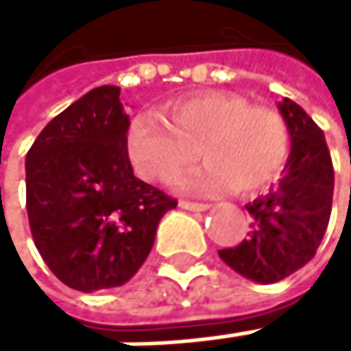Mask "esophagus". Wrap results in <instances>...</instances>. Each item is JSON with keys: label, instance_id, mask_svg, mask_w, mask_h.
<instances>
[{"label": "esophagus", "instance_id": "obj_1", "mask_svg": "<svg viewBox=\"0 0 351 351\" xmlns=\"http://www.w3.org/2000/svg\"><path fill=\"white\" fill-rule=\"evenodd\" d=\"M179 206L185 208V210H193V213H204V210L210 208L208 204H204V202H189V199H181Z\"/></svg>", "mask_w": 351, "mask_h": 351}]
</instances>
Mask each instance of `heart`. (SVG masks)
<instances>
[{
  "label": "heart",
  "mask_w": 351,
  "mask_h": 351,
  "mask_svg": "<svg viewBox=\"0 0 351 351\" xmlns=\"http://www.w3.org/2000/svg\"><path fill=\"white\" fill-rule=\"evenodd\" d=\"M166 119L138 115L126 128V156L143 179L166 183L202 154L208 162L174 181L187 193L238 189L254 193L276 183L291 158L287 119L234 92H197L166 105Z\"/></svg>",
  "instance_id": "heart-1"
}]
</instances>
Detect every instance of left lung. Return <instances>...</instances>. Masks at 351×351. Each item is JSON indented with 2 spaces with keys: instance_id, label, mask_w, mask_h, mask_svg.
<instances>
[{
  "instance_id": "obj_1",
  "label": "left lung",
  "mask_w": 351,
  "mask_h": 351,
  "mask_svg": "<svg viewBox=\"0 0 351 351\" xmlns=\"http://www.w3.org/2000/svg\"><path fill=\"white\" fill-rule=\"evenodd\" d=\"M291 132V158L280 185L257 197L246 210L252 217L248 238L219 257L240 276L271 285L312 261L332 206L335 172L324 132L295 101L278 103Z\"/></svg>"
}]
</instances>
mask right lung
Here are the masks:
<instances>
[{
    "instance_id": "right-lung-1",
    "label": "right lung",
    "mask_w": 351,
    "mask_h": 351,
    "mask_svg": "<svg viewBox=\"0 0 351 351\" xmlns=\"http://www.w3.org/2000/svg\"><path fill=\"white\" fill-rule=\"evenodd\" d=\"M117 86H99L50 119L27 154L33 242L69 289L122 287L149 254L177 199L134 177Z\"/></svg>"
}]
</instances>
